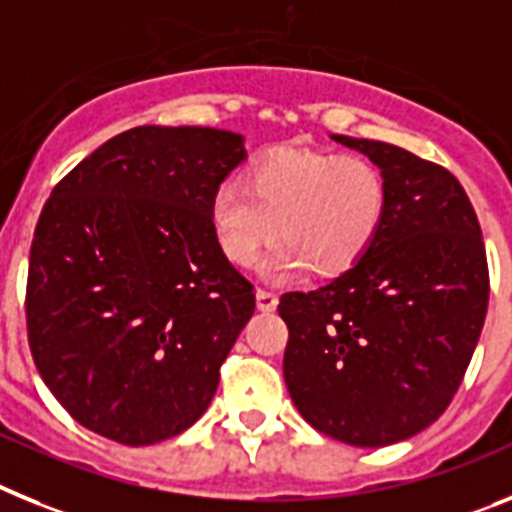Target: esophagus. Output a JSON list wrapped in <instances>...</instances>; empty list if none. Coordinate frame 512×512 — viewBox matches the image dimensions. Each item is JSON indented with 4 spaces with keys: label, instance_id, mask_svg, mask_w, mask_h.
Masks as SVG:
<instances>
[{
    "label": "esophagus",
    "instance_id": "obj_1",
    "mask_svg": "<svg viewBox=\"0 0 512 512\" xmlns=\"http://www.w3.org/2000/svg\"><path fill=\"white\" fill-rule=\"evenodd\" d=\"M257 299V309L260 311H275V306H278V296H275L273 291H265V288H260V291L255 293Z\"/></svg>",
    "mask_w": 512,
    "mask_h": 512
}]
</instances>
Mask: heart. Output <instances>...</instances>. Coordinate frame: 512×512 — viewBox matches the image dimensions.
Here are the masks:
<instances>
[{"label":"heart","mask_w":512,"mask_h":512,"mask_svg":"<svg viewBox=\"0 0 512 512\" xmlns=\"http://www.w3.org/2000/svg\"><path fill=\"white\" fill-rule=\"evenodd\" d=\"M386 180L353 154L275 149L247 170V188L224 182L211 195L208 221L219 250L234 265H252L281 229L262 273L281 281L311 268L337 275L353 268L379 237Z\"/></svg>","instance_id":"b5f03b06"}]
</instances>
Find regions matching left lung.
<instances>
[{
	"label": "left lung",
	"instance_id": "obj_1",
	"mask_svg": "<svg viewBox=\"0 0 512 512\" xmlns=\"http://www.w3.org/2000/svg\"><path fill=\"white\" fill-rule=\"evenodd\" d=\"M386 180L371 250L317 291L283 293V376L311 428L358 448L407 441L443 415L482 332L490 275L461 182L394 144L350 136Z\"/></svg>",
	"mask_w": 512,
	"mask_h": 512
}]
</instances>
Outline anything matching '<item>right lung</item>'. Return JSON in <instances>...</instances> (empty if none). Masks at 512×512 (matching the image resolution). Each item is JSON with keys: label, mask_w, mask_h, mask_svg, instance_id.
Returning a JSON list of instances; mask_svg holds the SVG:
<instances>
[{"label": "right lung", "mask_w": 512, "mask_h": 512, "mask_svg": "<svg viewBox=\"0 0 512 512\" xmlns=\"http://www.w3.org/2000/svg\"><path fill=\"white\" fill-rule=\"evenodd\" d=\"M247 159L242 133L139 126L53 188L30 247L28 340L79 425L151 446L208 410L255 311L208 206Z\"/></svg>", "instance_id": "add662e5"}]
</instances>
